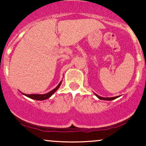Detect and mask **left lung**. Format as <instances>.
<instances>
[{
    "instance_id": "1",
    "label": "left lung",
    "mask_w": 146,
    "mask_h": 146,
    "mask_svg": "<svg viewBox=\"0 0 146 146\" xmlns=\"http://www.w3.org/2000/svg\"><path fill=\"white\" fill-rule=\"evenodd\" d=\"M95 95H96V96L98 97V98L99 99H100V100H109V101H110V100H115V99H116V98H118V96H117V97H114V98H102V97L99 96V95H97V94H95Z\"/></svg>"
}]
</instances>
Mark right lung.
<instances>
[{"label": "right lung", "instance_id": "right-lung-1", "mask_svg": "<svg viewBox=\"0 0 146 146\" xmlns=\"http://www.w3.org/2000/svg\"><path fill=\"white\" fill-rule=\"evenodd\" d=\"M61 82H60L59 83V84L57 86L56 88H55L54 89L52 90L51 91L48 92V93H46V94H43V95H40V94H31V95H26L25 94V93H23V95H25V96L28 97V98H31V99H33V100H46V99L49 98L53 94V93H55V92L58 89V88H59L60 84H61Z\"/></svg>", "mask_w": 146, "mask_h": 146}]
</instances>
